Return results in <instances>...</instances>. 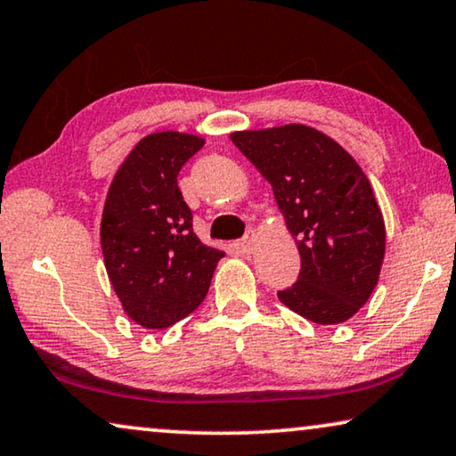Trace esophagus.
<instances>
[{
	"mask_svg": "<svg viewBox=\"0 0 456 456\" xmlns=\"http://www.w3.org/2000/svg\"><path fill=\"white\" fill-rule=\"evenodd\" d=\"M255 244H256V232L255 230H248V232L244 234V239L236 242V248H239L240 253H253Z\"/></svg>",
	"mask_w": 456,
	"mask_h": 456,
	"instance_id": "esophagus-1",
	"label": "esophagus"
}]
</instances>
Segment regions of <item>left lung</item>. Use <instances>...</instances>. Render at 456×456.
Wrapping results in <instances>:
<instances>
[{
  "mask_svg": "<svg viewBox=\"0 0 456 456\" xmlns=\"http://www.w3.org/2000/svg\"><path fill=\"white\" fill-rule=\"evenodd\" d=\"M230 140L272 184L300 253L298 281L277 292L319 325H338L366 305L385 259V220L360 164L308 127L234 131Z\"/></svg>",
  "mask_w": 456,
  "mask_h": 456,
  "instance_id": "obj_1",
  "label": "left lung"
}]
</instances>
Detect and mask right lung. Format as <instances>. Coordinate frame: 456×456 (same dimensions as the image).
<instances>
[{
	"mask_svg": "<svg viewBox=\"0 0 456 456\" xmlns=\"http://www.w3.org/2000/svg\"><path fill=\"white\" fill-rule=\"evenodd\" d=\"M206 140L158 131L137 142L110 183L101 247L125 314L143 329H167L206 300L224 250L193 232V214L176 183Z\"/></svg>",
	"mask_w": 456,
	"mask_h": 456,
	"instance_id": "1",
	"label": "right lung"
}]
</instances>
